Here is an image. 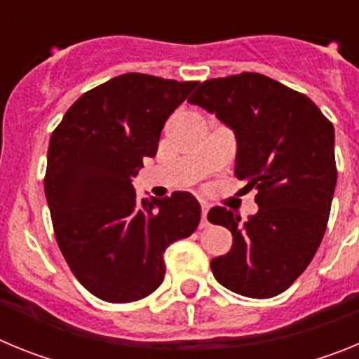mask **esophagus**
<instances>
[{"instance_id":"esophagus-1","label":"esophagus","mask_w":359,"mask_h":359,"mask_svg":"<svg viewBox=\"0 0 359 359\" xmlns=\"http://www.w3.org/2000/svg\"><path fill=\"white\" fill-rule=\"evenodd\" d=\"M208 207L207 205H203L201 207V228H207L208 226Z\"/></svg>"}]
</instances>
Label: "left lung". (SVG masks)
I'll return each mask as SVG.
<instances>
[{"instance_id":"8db88e82","label":"left lung","mask_w":359,"mask_h":359,"mask_svg":"<svg viewBox=\"0 0 359 359\" xmlns=\"http://www.w3.org/2000/svg\"><path fill=\"white\" fill-rule=\"evenodd\" d=\"M189 102L236 133V176L257 190L259 205L244 223L224 207L208 212L233 236L230 252L212 259V273L243 297H277L304 273L327 228L334 128L311 98L261 73L201 82Z\"/></svg>"}]
</instances>
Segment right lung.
Returning <instances> with one entry per match:
<instances>
[{
    "mask_svg": "<svg viewBox=\"0 0 359 359\" xmlns=\"http://www.w3.org/2000/svg\"><path fill=\"white\" fill-rule=\"evenodd\" d=\"M196 84L118 75L86 91L52 133L44 194L57 244L100 300L149 297L163 282L165 250L198 228L201 208L192 194L140 201L131 185Z\"/></svg>",
    "mask_w": 359,
    "mask_h": 359,
    "instance_id": "obj_1",
    "label": "right lung"
}]
</instances>
